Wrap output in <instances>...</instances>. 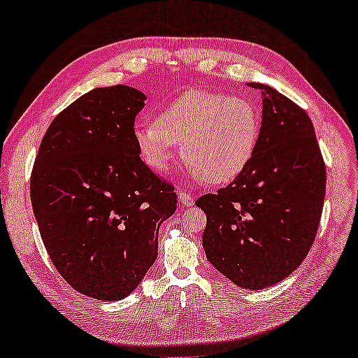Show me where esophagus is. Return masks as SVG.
Instances as JSON below:
<instances>
[{
  "label": "esophagus",
  "mask_w": 358,
  "mask_h": 358,
  "mask_svg": "<svg viewBox=\"0 0 358 358\" xmlns=\"http://www.w3.org/2000/svg\"><path fill=\"white\" fill-rule=\"evenodd\" d=\"M178 202L183 207H192V206H194V197H192L191 194H188V192L180 191L178 192Z\"/></svg>",
  "instance_id": "34e87169"
}]
</instances>
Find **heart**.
I'll return each instance as SVG.
<instances>
[{
    "label": "heart",
    "instance_id": "obj_1",
    "mask_svg": "<svg viewBox=\"0 0 358 358\" xmlns=\"http://www.w3.org/2000/svg\"><path fill=\"white\" fill-rule=\"evenodd\" d=\"M259 124L257 106L247 99L189 90L164 105L155 121L137 122L134 137L141 156L157 172L170 169L183 145L192 177L223 185L252 162Z\"/></svg>",
    "mask_w": 358,
    "mask_h": 358
}]
</instances>
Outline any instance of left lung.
<instances>
[{"label": "left lung", "instance_id": "obj_1", "mask_svg": "<svg viewBox=\"0 0 358 358\" xmlns=\"http://www.w3.org/2000/svg\"><path fill=\"white\" fill-rule=\"evenodd\" d=\"M252 162L232 183L196 201L207 215V259L236 285L271 287L303 263L325 201L327 170L310 117L264 84Z\"/></svg>", "mask_w": 358, "mask_h": 358}]
</instances>
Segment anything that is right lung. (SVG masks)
Returning <instances> with one entry per match:
<instances>
[{
    "label": "right lung",
    "mask_w": 358,
    "mask_h": 358,
    "mask_svg": "<svg viewBox=\"0 0 358 358\" xmlns=\"http://www.w3.org/2000/svg\"><path fill=\"white\" fill-rule=\"evenodd\" d=\"M145 94L99 87L50 122L33 164L30 197L59 274L86 296L117 301L157 257L177 192L140 159L134 122Z\"/></svg>",
    "instance_id": "1"
}]
</instances>
